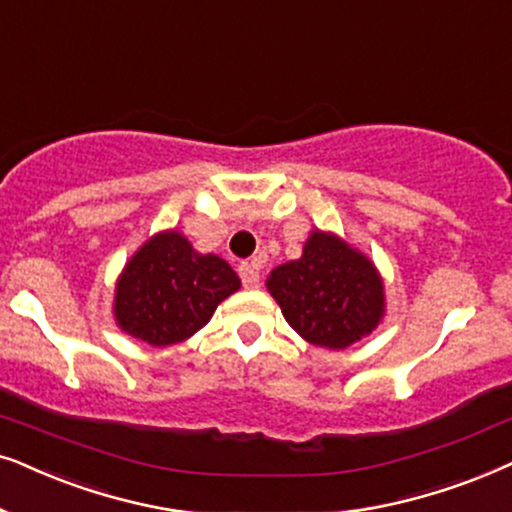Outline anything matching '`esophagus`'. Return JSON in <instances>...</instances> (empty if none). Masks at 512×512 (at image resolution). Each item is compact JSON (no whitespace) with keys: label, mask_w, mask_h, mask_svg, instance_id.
I'll list each match as a JSON object with an SVG mask.
<instances>
[{"label":"esophagus","mask_w":512,"mask_h":512,"mask_svg":"<svg viewBox=\"0 0 512 512\" xmlns=\"http://www.w3.org/2000/svg\"><path fill=\"white\" fill-rule=\"evenodd\" d=\"M240 277H242L244 287H247V289H256L258 284H261V272H258V263H256V261L242 263V265H240Z\"/></svg>","instance_id":"obj_1"}]
</instances>
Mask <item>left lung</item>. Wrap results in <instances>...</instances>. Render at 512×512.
<instances>
[{
	"mask_svg": "<svg viewBox=\"0 0 512 512\" xmlns=\"http://www.w3.org/2000/svg\"><path fill=\"white\" fill-rule=\"evenodd\" d=\"M284 320L303 341L345 350L386 317V287L376 263L336 232L310 230L303 254L265 280Z\"/></svg>",
	"mask_w": 512,
	"mask_h": 512,
	"instance_id": "obj_1",
	"label": "left lung"
}]
</instances>
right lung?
I'll use <instances>...</instances> for the list:
<instances>
[{
    "label": "right lung",
    "instance_id": "1",
    "mask_svg": "<svg viewBox=\"0 0 512 512\" xmlns=\"http://www.w3.org/2000/svg\"><path fill=\"white\" fill-rule=\"evenodd\" d=\"M242 287L216 254H199L181 230H159L124 263L112 315L124 334L164 348L188 341Z\"/></svg>",
    "mask_w": 512,
    "mask_h": 512
}]
</instances>
